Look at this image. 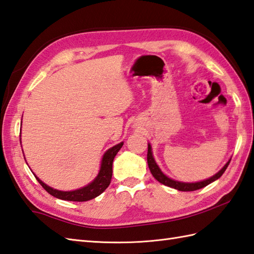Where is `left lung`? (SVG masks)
Returning <instances> with one entry per match:
<instances>
[{
	"label": "left lung",
	"instance_id": "obj_1",
	"mask_svg": "<svg viewBox=\"0 0 254 254\" xmlns=\"http://www.w3.org/2000/svg\"><path fill=\"white\" fill-rule=\"evenodd\" d=\"M146 160H148V165H149V168H150V172H151L152 175H153V177L157 180V182H160L161 184L165 185V186H168V187H171V188L177 189L179 191H194V190H198V189L205 187V186L210 185L213 182H215V180L221 177L222 175L224 174V172L226 171V168L230 163V161H228L226 163V165H225L221 171H219L217 174L214 175V176L211 177V178L203 180V182H200V183L188 184V183H180V182H176V180H173L171 178H168L166 175H164L161 172L159 166H157V164L153 159V155H152L150 144L148 145V155H146Z\"/></svg>",
	"mask_w": 254,
	"mask_h": 254
}]
</instances>
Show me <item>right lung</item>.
<instances>
[{
	"instance_id": "obj_1",
	"label": "right lung",
	"mask_w": 254,
	"mask_h": 254,
	"mask_svg": "<svg viewBox=\"0 0 254 254\" xmlns=\"http://www.w3.org/2000/svg\"><path fill=\"white\" fill-rule=\"evenodd\" d=\"M123 144H124L123 142L118 143L117 145L113 146V148L109 149L105 152L97 178H95L91 184L81 189L74 190V191H60V190L49 187V186L42 183L37 176L36 178L44 188V190L48 191L51 195H53L58 199L66 200V201H77V202H83V201L94 199L95 196L100 195L106 188L109 187L112 179V173H113V161H114L115 155L117 154V152L121 150Z\"/></svg>"
}]
</instances>
